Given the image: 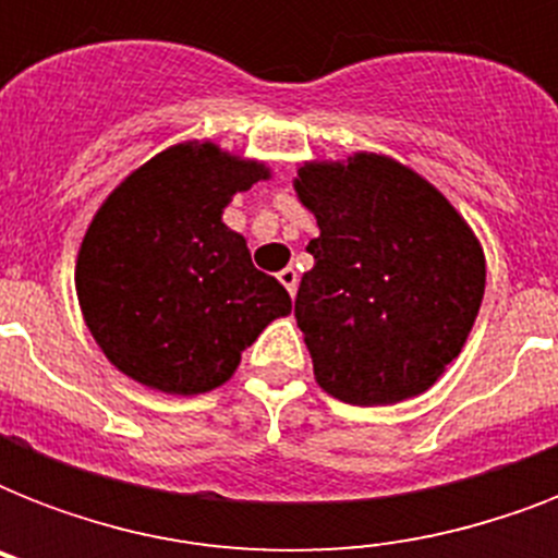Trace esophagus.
Segmentation results:
<instances>
[{"label": "esophagus", "instance_id": "esophagus-1", "mask_svg": "<svg viewBox=\"0 0 558 558\" xmlns=\"http://www.w3.org/2000/svg\"><path fill=\"white\" fill-rule=\"evenodd\" d=\"M278 280H280V283H283V287H287L289 295H295V292H298V271L292 269V266H287V269L280 271Z\"/></svg>", "mask_w": 558, "mask_h": 558}]
</instances>
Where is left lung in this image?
Returning a JSON list of instances; mask_svg holds the SVG:
<instances>
[{
	"label": "left lung",
	"mask_w": 558,
	"mask_h": 558,
	"mask_svg": "<svg viewBox=\"0 0 558 558\" xmlns=\"http://www.w3.org/2000/svg\"><path fill=\"white\" fill-rule=\"evenodd\" d=\"M295 191L322 228L295 298L315 381L350 405H393L432 388L484 301V252L466 219L376 153L304 165Z\"/></svg>",
	"instance_id": "left-lung-1"
}]
</instances>
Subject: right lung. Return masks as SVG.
Masks as SVG:
<instances>
[{
	"instance_id": "right-lung-1",
	"label": "right lung",
	"mask_w": 558,
	"mask_h": 558,
	"mask_svg": "<svg viewBox=\"0 0 558 558\" xmlns=\"http://www.w3.org/2000/svg\"><path fill=\"white\" fill-rule=\"evenodd\" d=\"M269 168L210 142L177 144L109 193L83 236L74 287L86 327L130 379L205 393L231 379L263 327L292 313L222 222L231 196Z\"/></svg>"
}]
</instances>
